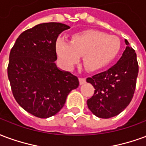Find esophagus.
<instances>
[{"label":"esophagus","instance_id":"esophagus-1","mask_svg":"<svg viewBox=\"0 0 146 146\" xmlns=\"http://www.w3.org/2000/svg\"><path fill=\"white\" fill-rule=\"evenodd\" d=\"M78 79H79V83H80V85H82V84L86 82V78H79Z\"/></svg>","mask_w":146,"mask_h":146}]
</instances>
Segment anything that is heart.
Here are the masks:
<instances>
[{"instance_id": "obj_1", "label": "heart", "mask_w": 146, "mask_h": 146, "mask_svg": "<svg viewBox=\"0 0 146 146\" xmlns=\"http://www.w3.org/2000/svg\"><path fill=\"white\" fill-rule=\"evenodd\" d=\"M57 56L67 70H72L83 55V63L90 72L104 69L115 59L121 50L117 37L96 29H87L74 34L70 43L57 39Z\"/></svg>"}]
</instances>
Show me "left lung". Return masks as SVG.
<instances>
[{"label": "left lung", "mask_w": 146, "mask_h": 146, "mask_svg": "<svg viewBox=\"0 0 146 146\" xmlns=\"http://www.w3.org/2000/svg\"><path fill=\"white\" fill-rule=\"evenodd\" d=\"M124 42L126 49L115 65L86 79L95 89L87 105L98 117L110 118L119 114L129 105L135 93L139 64L135 50L129 46L127 39Z\"/></svg>", "instance_id": "left-lung-1"}]
</instances>
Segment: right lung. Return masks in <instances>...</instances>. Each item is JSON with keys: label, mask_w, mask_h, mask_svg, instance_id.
<instances>
[{"label": "right lung", "mask_w": 146, "mask_h": 146, "mask_svg": "<svg viewBox=\"0 0 146 146\" xmlns=\"http://www.w3.org/2000/svg\"><path fill=\"white\" fill-rule=\"evenodd\" d=\"M70 29L59 22L42 23L24 31L11 48L7 76L17 103L35 117L47 118L59 112L79 82L55 64V43Z\"/></svg>", "instance_id": "right-lung-1"}]
</instances>
